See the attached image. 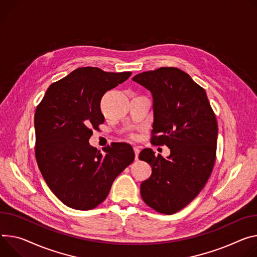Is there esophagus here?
Returning <instances> with one entry per match:
<instances>
[{
	"instance_id": "obj_1",
	"label": "esophagus",
	"mask_w": 257,
	"mask_h": 257,
	"mask_svg": "<svg viewBox=\"0 0 257 257\" xmlns=\"http://www.w3.org/2000/svg\"><path fill=\"white\" fill-rule=\"evenodd\" d=\"M133 150H134V153H135V160H137V159H138L139 152H141V150H139V148H138V147H134V148H133Z\"/></svg>"
}]
</instances>
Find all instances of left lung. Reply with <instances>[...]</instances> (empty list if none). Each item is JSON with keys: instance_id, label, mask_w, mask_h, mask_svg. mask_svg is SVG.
Masks as SVG:
<instances>
[{"instance_id": "left-lung-1", "label": "left lung", "mask_w": 257, "mask_h": 257, "mask_svg": "<svg viewBox=\"0 0 257 257\" xmlns=\"http://www.w3.org/2000/svg\"><path fill=\"white\" fill-rule=\"evenodd\" d=\"M132 80L152 93V142L170 149L167 158L156 156L152 149L139 154L152 167V175L141 184V195L156 211L172 214L198 196L212 172L216 116L206 91L179 68L160 67Z\"/></svg>"}]
</instances>
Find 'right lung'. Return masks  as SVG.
<instances>
[{
  "mask_svg": "<svg viewBox=\"0 0 257 257\" xmlns=\"http://www.w3.org/2000/svg\"><path fill=\"white\" fill-rule=\"evenodd\" d=\"M132 73H106L80 67L53 83L35 113L36 159L49 189L66 206L90 210L107 197L111 184L134 160L130 145L90 146L92 130L104 122L100 100L104 93Z\"/></svg>",
  "mask_w": 257,
  "mask_h": 257,
  "instance_id": "obj_1",
  "label": "right lung"
}]
</instances>
